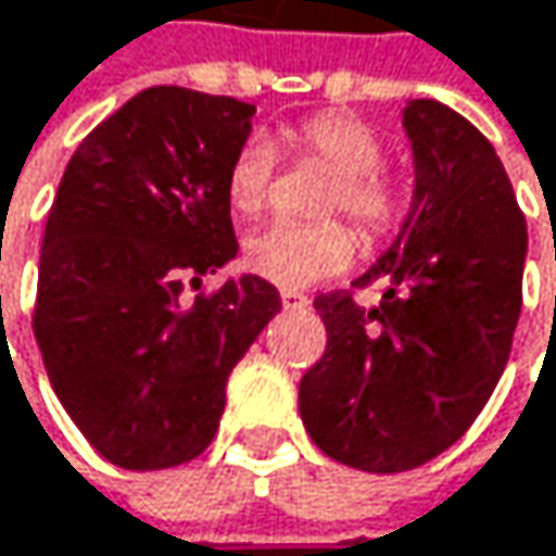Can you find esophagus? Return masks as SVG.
I'll return each instance as SVG.
<instances>
[{"mask_svg":"<svg viewBox=\"0 0 556 556\" xmlns=\"http://www.w3.org/2000/svg\"><path fill=\"white\" fill-rule=\"evenodd\" d=\"M280 300H283V309H306L309 306V296L300 290H283Z\"/></svg>","mask_w":556,"mask_h":556,"instance_id":"1","label":"esophagus"}]
</instances>
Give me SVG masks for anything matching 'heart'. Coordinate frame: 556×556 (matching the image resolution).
Masks as SVG:
<instances>
[{
	"label": "heart",
	"instance_id": "heart-1",
	"mask_svg": "<svg viewBox=\"0 0 556 556\" xmlns=\"http://www.w3.org/2000/svg\"><path fill=\"white\" fill-rule=\"evenodd\" d=\"M293 146L336 175L329 211H342L365 240H384L401 220V198L381 175L384 146L378 132L349 113H316L290 132ZM276 155L266 139H247L224 178L227 201L237 214L253 217L263 211L273 185ZM355 256V240L345 224H269L247 237L243 263L250 273L276 287H313L342 273Z\"/></svg>",
	"mask_w": 556,
	"mask_h": 556
}]
</instances>
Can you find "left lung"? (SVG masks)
Wrapping results in <instances>:
<instances>
[{
	"label": "left lung",
	"mask_w": 556,
	"mask_h": 556,
	"mask_svg": "<svg viewBox=\"0 0 556 556\" xmlns=\"http://www.w3.org/2000/svg\"><path fill=\"white\" fill-rule=\"evenodd\" d=\"M414 204L388 253L316 296L326 355L300 381L313 443L342 466L407 472L450 450L489 404L521 316L525 214L492 142L440 100H410Z\"/></svg>",
	"instance_id": "obj_1"
}]
</instances>
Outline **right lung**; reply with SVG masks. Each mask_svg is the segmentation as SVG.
<instances>
[{
  "label": "right lung",
  "instance_id": "right-lung-1",
  "mask_svg": "<svg viewBox=\"0 0 556 556\" xmlns=\"http://www.w3.org/2000/svg\"><path fill=\"white\" fill-rule=\"evenodd\" d=\"M253 113L233 97L149 87L77 146L58 185L31 329L58 401L119 469L201 456L233 365L283 309L253 273L181 300L237 256L224 178Z\"/></svg>",
  "mask_w": 556,
  "mask_h": 556
}]
</instances>
